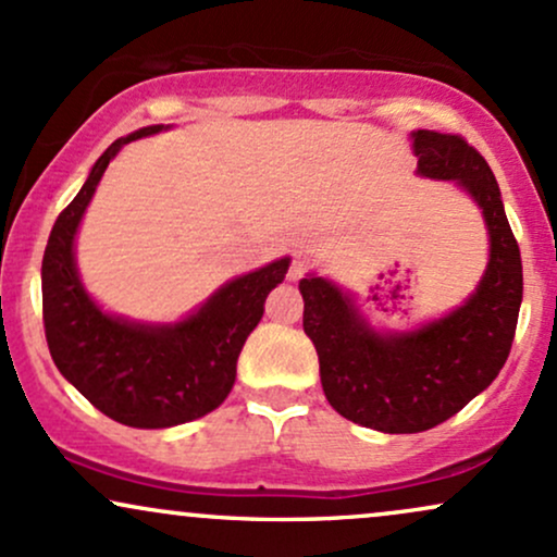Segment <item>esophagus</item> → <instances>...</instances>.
I'll return each instance as SVG.
<instances>
[{
  "mask_svg": "<svg viewBox=\"0 0 557 557\" xmlns=\"http://www.w3.org/2000/svg\"><path fill=\"white\" fill-rule=\"evenodd\" d=\"M304 272H306V259L298 253V257L293 259L290 270H287V280H290V283H296V280H300V274H304Z\"/></svg>",
  "mask_w": 557,
  "mask_h": 557,
  "instance_id": "esophagus-1",
  "label": "esophagus"
}]
</instances>
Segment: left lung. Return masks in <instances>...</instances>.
<instances>
[{"label":"left lung","instance_id":"obj_1","mask_svg":"<svg viewBox=\"0 0 557 557\" xmlns=\"http://www.w3.org/2000/svg\"><path fill=\"white\" fill-rule=\"evenodd\" d=\"M408 138L417 175L456 183L482 212L490 253L474 293L443 317L380 330L335 280L309 272L298 283L330 406L385 434L432 430L484 393L508 359L523 298L519 243L487 162L458 136L411 131Z\"/></svg>","mask_w":557,"mask_h":557}]
</instances>
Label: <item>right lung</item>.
<instances>
[{
    "label": "right lung",
    "mask_w": 557,
    "mask_h": 557,
    "mask_svg": "<svg viewBox=\"0 0 557 557\" xmlns=\"http://www.w3.org/2000/svg\"><path fill=\"white\" fill-rule=\"evenodd\" d=\"M168 127H138L96 159L78 196L57 216L41 261L44 330L57 369L101 413L136 430H168L225 403L243 345L290 267L283 257L238 274L175 322L112 314L88 293L75 238L96 185L125 144Z\"/></svg>",
    "instance_id": "1"
}]
</instances>
